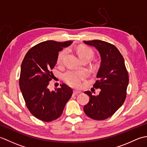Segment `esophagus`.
Masks as SVG:
<instances>
[{
	"instance_id": "obj_1",
	"label": "esophagus",
	"mask_w": 147,
	"mask_h": 147,
	"mask_svg": "<svg viewBox=\"0 0 147 147\" xmlns=\"http://www.w3.org/2000/svg\"><path fill=\"white\" fill-rule=\"evenodd\" d=\"M80 93H81V92H80V91H78V90H74V92H73V95H77L80 94Z\"/></svg>"
}]
</instances>
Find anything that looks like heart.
<instances>
[{"instance_id": "b5f03b06", "label": "heart", "mask_w": 147, "mask_h": 147, "mask_svg": "<svg viewBox=\"0 0 147 147\" xmlns=\"http://www.w3.org/2000/svg\"><path fill=\"white\" fill-rule=\"evenodd\" d=\"M76 52L80 59L82 60L85 58L91 59L93 56V52L91 49L85 47H79L76 49ZM67 52L65 50L61 51L57 57V63L61 64L65 57ZM85 77V73L83 71H68L64 74V80L69 85L74 87L79 86L81 81Z\"/></svg>"}]
</instances>
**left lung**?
I'll return each mask as SVG.
<instances>
[{
  "label": "left lung",
  "instance_id": "8db88e82",
  "mask_svg": "<svg viewBox=\"0 0 147 147\" xmlns=\"http://www.w3.org/2000/svg\"><path fill=\"white\" fill-rule=\"evenodd\" d=\"M83 42L94 47L101 59L96 74L98 80L93 85L94 88L100 89V92L96 96L90 91L85 92L90 96V100L83 110L93 119L104 120L112 116L125 100L128 73L123 57L114 45L99 40Z\"/></svg>",
  "mask_w": 147,
  "mask_h": 147
}]
</instances>
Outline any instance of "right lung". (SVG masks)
<instances>
[{"label":"right lung","instance_id":"obj_1","mask_svg":"<svg viewBox=\"0 0 147 147\" xmlns=\"http://www.w3.org/2000/svg\"><path fill=\"white\" fill-rule=\"evenodd\" d=\"M72 43L53 40L41 42L30 49L22 62L20 90L28 110L40 120L50 122L57 119L73 94V90L64 83L52 91L48 88L59 52Z\"/></svg>","mask_w":147,"mask_h":147}]
</instances>
